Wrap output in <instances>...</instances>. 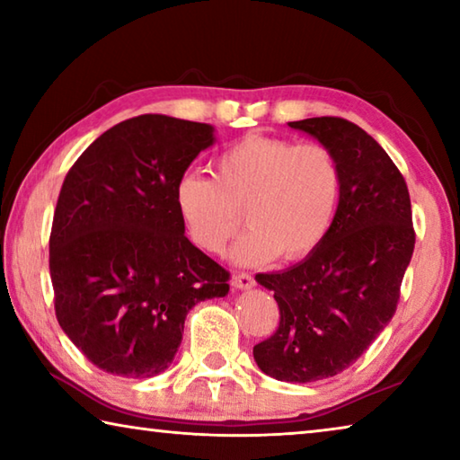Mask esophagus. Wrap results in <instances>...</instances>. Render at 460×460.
<instances>
[{"instance_id": "1", "label": "esophagus", "mask_w": 460, "mask_h": 460, "mask_svg": "<svg viewBox=\"0 0 460 460\" xmlns=\"http://www.w3.org/2000/svg\"><path fill=\"white\" fill-rule=\"evenodd\" d=\"M233 288H239V290H245V288H252L255 284V279L252 274H247V271H239V274L233 276L231 279Z\"/></svg>"}]
</instances>
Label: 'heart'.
<instances>
[{
    "mask_svg": "<svg viewBox=\"0 0 460 460\" xmlns=\"http://www.w3.org/2000/svg\"><path fill=\"white\" fill-rule=\"evenodd\" d=\"M215 178L186 172L176 181V213L194 245L221 253L245 221L252 227L233 247L239 263L279 253L288 261L314 253L337 215L342 174L332 150L286 137L247 136L215 158Z\"/></svg>",
    "mask_w": 460,
    "mask_h": 460,
    "instance_id": "1",
    "label": "heart"
}]
</instances>
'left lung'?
<instances>
[{
    "mask_svg": "<svg viewBox=\"0 0 460 460\" xmlns=\"http://www.w3.org/2000/svg\"><path fill=\"white\" fill-rule=\"evenodd\" d=\"M290 128L337 155L341 199L314 253L279 274L255 276L274 290L279 323L253 347V359L279 381L308 384L345 371L392 321L416 231L408 184L367 131L342 118H310Z\"/></svg>",
    "mask_w": 460,
    "mask_h": 460,
    "instance_id": "left-lung-1",
    "label": "left lung"
}]
</instances>
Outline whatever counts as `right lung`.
<instances>
[{
  "label": "right lung",
  "mask_w": 460,
  "mask_h": 460,
  "mask_svg": "<svg viewBox=\"0 0 460 460\" xmlns=\"http://www.w3.org/2000/svg\"><path fill=\"white\" fill-rule=\"evenodd\" d=\"M213 128L146 113L99 136L65 176L50 231L54 313L111 376L146 379L181 347L184 318L229 292V271L194 247L174 186Z\"/></svg>",
  "instance_id": "obj_1"
}]
</instances>
